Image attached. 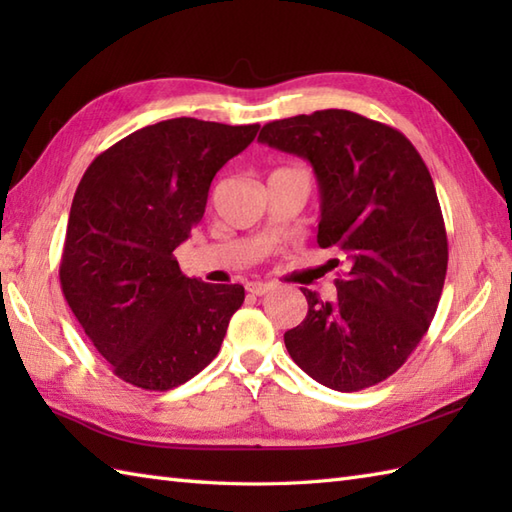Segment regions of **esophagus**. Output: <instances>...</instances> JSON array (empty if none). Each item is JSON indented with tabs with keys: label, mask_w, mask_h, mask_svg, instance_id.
<instances>
[{
	"label": "esophagus",
	"mask_w": 512,
	"mask_h": 512,
	"mask_svg": "<svg viewBox=\"0 0 512 512\" xmlns=\"http://www.w3.org/2000/svg\"><path fill=\"white\" fill-rule=\"evenodd\" d=\"M246 290L250 292V295L262 297V295H266V292L273 290V284H266V281H250V284H246Z\"/></svg>",
	"instance_id": "34e87169"
}]
</instances>
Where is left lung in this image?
Instances as JSON below:
<instances>
[{
	"instance_id": "8db88e82",
	"label": "left lung",
	"mask_w": 512,
	"mask_h": 512,
	"mask_svg": "<svg viewBox=\"0 0 512 512\" xmlns=\"http://www.w3.org/2000/svg\"><path fill=\"white\" fill-rule=\"evenodd\" d=\"M259 143L310 162L321 193L317 242L339 250L347 268L334 301L301 288L308 314L284 334L286 350L330 389L378 385L427 334L447 277L431 173L405 134L347 110L273 121Z\"/></svg>"
}]
</instances>
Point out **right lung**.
I'll list each match as a JSON object with an SVG mask.
<instances>
[{
  "mask_svg": "<svg viewBox=\"0 0 512 512\" xmlns=\"http://www.w3.org/2000/svg\"><path fill=\"white\" fill-rule=\"evenodd\" d=\"M259 125L171 118L118 140L76 187L59 266L63 297L125 383L167 391L220 352L244 286L204 284L173 257L209 187Z\"/></svg>",
  "mask_w": 512,
  "mask_h": 512,
  "instance_id": "1",
  "label": "right lung"
}]
</instances>
